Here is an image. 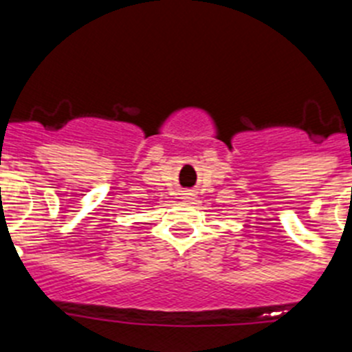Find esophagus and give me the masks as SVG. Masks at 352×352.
I'll use <instances>...</instances> for the list:
<instances>
[{
    "label": "esophagus",
    "mask_w": 352,
    "mask_h": 352,
    "mask_svg": "<svg viewBox=\"0 0 352 352\" xmlns=\"http://www.w3.org/2000/svg\"><path fill=\"white\" fill-rule=\"evenodd\" d=\"M191 198V193H184V200H189Z\"/></svg>",
    "instance_id": "esophagus-1"
}]
</instances>
